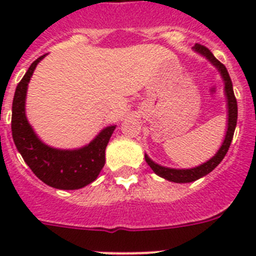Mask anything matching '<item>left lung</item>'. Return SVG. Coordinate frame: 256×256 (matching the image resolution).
<instances>
[{"label": "left lung", "mask_w": 256, "mask_h": 256, "mask_svg": "<svg viewBox=\"0 0 256 256\" xmlns=\"http://www.w3.org/2000/svg\"><path fill=\"white\" fill-rule=\"evenodd\" d=\"M194 50H195L198 54L202 55L204 58H206L208 60L212 62L216 69L219 70L222 78L224 80V92L226 97H227V108H228V128L227 133H226L224 141L222 144L220 148L218 150V152L212 156V159L208 160L204 164L198 165L196 168L191 169H172L166 168V166H162V165L156 164L152 160L148 158V155H144V160L150 165V168L155 172L159 177L164 178V180H168L170 182L176 183H188L194 182V180H198V178L204 177L206 174H209L212 169H216L219 165V162L223 160V158L227 154L228 148L230 146V142H232V138H234V130H236V124H237V101L236 97H234V87H232V80L230 78V74H228L227 69L220 61L216 60V56L212 55L210 52L209 48H206L205 46L200 44H196L194 46Z\"/></svg>", "instance_id": "obj_1"}]
</instances>
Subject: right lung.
I'll list each match as a JSON object with an SVG mask.
<instances>
[{"label": "right lung", "instance_id": "add662e5", "mask_svg": "<svg viewBox=\"0 0 256 256\" xmlns=\"http://www.w3.org/2000/svg\"><path fill=\"white\" fill-rule=\"evenodd\" d=\"M44 56L29 66L16 87L11 116L12 138L24 162L42 182L58 190L82 188L94 182L104 168L106 146L115 126L104 128L96 138L76 150H58L40 141L26 116V97L30 76Z\"/></svg>", "mask_w": 256, "mask_h": 256}]
</instances>
